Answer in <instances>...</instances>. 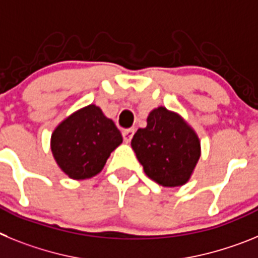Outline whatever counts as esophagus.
<instances>
[{
  "label": "esophagus",
  "mask_w": 258,
  "mask_h": 258,
  "mask_svg": "<svg viewBox=\"0 0 258 258\" xmlns=\"http://www.w3.org/2000/svg\"><path fill=\"white\" fill-rule=\"evenodd\" d=\"M134 134H135V128L123 130L122 135H123V139H124V142L126 143L131 142V139H132V136H134Z\"/></svg>",
  "instance_id": "34e87169"
}]
</instances>
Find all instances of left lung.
I'll return each instance as SVG.
<instances>
[{
	"instance_id": "obj_1",
	"label": "left lung",
	"mask_w": 258,
	"mask_h": 258,
	"mask_svg": "<svg viewBox=\"0 0 258 258\" xmlns=\"http://www.w3.org/2000/svg\"><path fill=\"white\" fill-rule=\"evenodd\" d=\"M131 147L145 174L163 187L184 184L200 158L194 130L162 106L148 115L147 127L136 131Z\"/></svg>"
}]
</instances>
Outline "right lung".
I'll return each mask as SVG.
<instances>
[{
  "label": "right lung",
  "mask_w": 258,
  "mask_h": 258,
  "mask_svg": "<svg viewBox=\"0 0 258 258\" xmlns=\"http://www.w3.org/2000/svg\"><path fill=\"white\" fill-rule=\"evenodd\" d=\"M122 143L120 131L101 109L83 107L64 119L51 135V152L67 175L86 179L105 166L111 152Z\"/></svg>",
  "instance_id": "add662e5"
}]
</instances>
